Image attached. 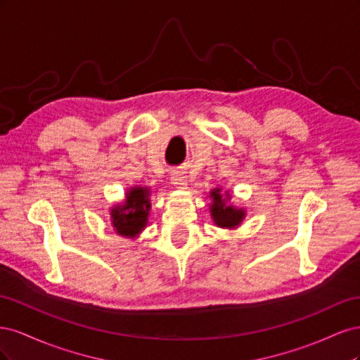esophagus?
I'll return each instance as SVG.
<instances>
[{
	"instance_id": "obj_1",
	"label": "esophagus",
	"mask_w": 360,
	"mask_h": 360,
	"mask_svg": "<svg viewBox=\"0 0 360 360\" xmlns=\"http://www.w3.org/2000/svg\"><path fill=\"white\" fill-rule=\"evenodd\" d=\"M171 183L174 186H177L179 189H188V177L184 176L183 172H172L171 176Z\"/></svg>"
}]
</instances>
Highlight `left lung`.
<instances>
[{
    "label": "left lung",
    "instance_id": "left-lung-1",
    "mask_svg": "<svg viewBox=\"0 0 360 360\" xmlns=\"http://www.w3.org/2000/svg\"><path fill=\"white\" fill-rule=\"evenodd\" d=\"M221 193V189L216 188L210 192V198H213V204L210 205V213L213 222L221 228H236L245 219V209H237L234 205H228L226 201L230 200V193Z\"/></svg>",
    "mask_w": 360,
    "mask_h": 360
}]
</instances>
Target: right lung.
Returning a JSON list of instances; mask_svg holds the SVG:
<instances>
[{
  "label": "right lung",
  "mask_w": 360,
  "mask_h": 360,
  "mask_svg": "<svg viewBox=\"0 0 360 360\" xmlns=\"http://www.w3.org/2000/svg\"><path fill=\"white\" fill-rule=\"evenodd\" d=\"M150 189L135 186L126 192L123 204L111 209V224L117 234L135 238L144 230L150 212Z\"/></svg>",
  "instance_id": "obj_1"
}]
</instances>
